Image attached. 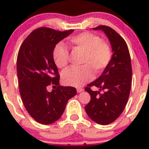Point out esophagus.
I'll use <instances>...</instances> for the list:
<instances>
[{
    "mask_svg": "<svg viewBox=\"0 0 149 149\" xmlns=\"http://www.w3.org/2000/svg\"><path fill=\"white\" fill-rule=\"evenodd\" d=\"M83 91V89L82 88H77V93H80V92H82Z\"/></svg>",
    "mask_w": 149,
    "mask_h": 149,
    "instance_id": "esophagus-1",
    "label": "esophagus"
}]
</instances>
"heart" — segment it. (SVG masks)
<instances>
[{
    "label": "heart",
    "instance_id": "1",
    "mask_svg": "<svg viewBox=\"0 0 149 149\" xmlns=\"http://www.w3.org/2000/svg\"><path fill=\"white\" fill-rule=\"evenodd\" d=\"M67 43L70 47L83 52L81 59L83 66L69 68L62 73V80L68 86H83L93 77V69L97 74L101 73L111 61L112 50L110 45L102 40L100 36L90 32L71 36ZM52 58L58 68H65L69 63V50L64 45L58 44L52 51Z\"/></svg>",
    "mask_w": 149,
    "mask_h": 149
}]
</instances>
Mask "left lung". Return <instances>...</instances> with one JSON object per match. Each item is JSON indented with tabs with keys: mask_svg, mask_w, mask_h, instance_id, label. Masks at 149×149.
<instances>
[{
	"mask_svg": "<svg viewBox=\"0 0 149 149\" xmlns=\"http://www.w3.org/2000/svg\"><path fill=\"white\" fill-rule=\"evenodd\" d=\"M93 29L105 33L113 54L102 75L85 88L91 95V101L85 110L93 121L107 125L119 117L128 101L132 75L131 58L127 43L115 30L105 25H99ZM93 86L98 87L99 91L92 90Z\"/></svg>",
	"mask_w": 149,
	"mask_h": 149,
	"instance_id": "obj_1",
	"label": "left lung"
}]
</instances>
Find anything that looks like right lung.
<instances>
[{"label":"right lung","mask_w":149,"mask_h":149,"mask_svg":"<svg viewBox=\"0 0 149 149\" xmlns=\"http://www.w3.org/2000/svg\"><path fill=\"white\" fill-rule=\"evenodd\" d=\"M46 27L34 30L19 47L17 59L19 91L30 116L42 124H50L61 118L69 99L77 93L75 88L59 85L60 75L52 58L56 45L73 32ZM50 84L56 88L49 92Z\"/></svg>","instance_id":"obj_1"}]
</instances>
